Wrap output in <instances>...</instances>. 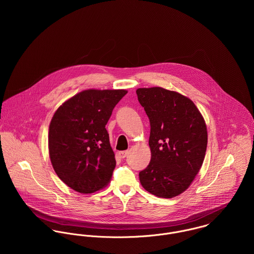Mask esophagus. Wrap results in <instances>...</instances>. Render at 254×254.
I'll return each instance as SVG.
<instances>
[{
	"mask_svg": "<svg viewBox=\"0 0 254 254\" xmlns=\"http://www.w3.org/2000/svg\"><path fill=\"white\" fill-rule=\"evenodd\" d=\"M128 154H129V150H123L118 152V155L120 156V158H125L128 156Z\"/></svg>",
	"mask_w": 254,
	"mask_h": 254,
	"instance_id": "1",
	"label": "esophagus"
}]
</instances>
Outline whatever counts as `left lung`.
Returning <instances> with one entry per match:
<instances>
[{"label": "left lung", "instance_id": "left-lung-1", "mask_svg": "<svg viewBox=\"0 0 254 254\" xmlns=\"http://www.w3.org/2000/svg\"><path fill=\"white\" fill-rule=\"evenodd\" d=\"M149 119L151 157L139 173L145 190L163 198L185 191L198 173L207 146L205 121L189 98L160 87L139 88Z\"/></svg>", "mask_w": 254, "mask_h": 254}]
</instances>
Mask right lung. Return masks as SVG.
I'll use <instances>...</instances> for the list:
<instances>
[{"mask_svg":"<svg viewBox=\"0 0 254 254\" xmlns=\"http://www.w3.org/2000/svg\"><path fill=\"white\" fill-rule=\"evenodd\" d=\"M126 90H85L55 112L49 128V153L59 178L81 193L109 184L116 161L106 125Z\"/></svg>","mask_w":254,"mask_h":254,"instance_id":"add662e5","label":"right lung"}]
</instances>
